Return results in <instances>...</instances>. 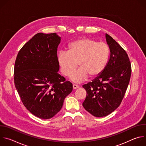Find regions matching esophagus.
I'll return each mask as SVG.
<instances>
[{
	"instance_id": "obj_1",
	"label": "esophagus",
	"mask_w": 146,
	"mask_h": 146,
	"mask_svg": "<svg viewBox=\"0 0 146 146\" xmlns=\"http://www.w3.org/2000/svg\"><path fill=\"white\" fill-rule=\"evenodd\" d=\"M79 88V86L78 85H76V84H73V90H76L77 88Z\"/></svg>"
}]
</instances>
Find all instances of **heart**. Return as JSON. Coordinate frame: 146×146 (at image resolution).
Returning <instances> with one entry per match:
<instances>
[{"label": "heart", "mask_w": 146, "mask_h": 146, "mask_svg": "<svg viewBox=\"0 0 146 146\" xmlns=\"http://www.w3.org/2000/svg\"><path fill=\"white\" fill-rule=\"evenodd\" d=\"M110 55L109 46L95 40L82 38L70 43L68 52L61 51L57 56L60 72L65 76H70L77 68H80L70 76L74 82L86 80L90 76H99L105 69Z\"/></svg>", "instance_id": "b5f03b06"}]
</instances>
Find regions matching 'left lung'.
Returning a JSON list of instances; mask_svg holds the SVG:
<instances>
[{"instance_id":"1","label":"left lung","mask_w":146,"mask_h":146,"mask_svg":"<svg viewBox=\"0 0 146 146\" xmlns=\"http://www.w3.org/2000/svg\"><path fill=\"white\" fill-rule=\"evenodd\" d=\"M110 52L107 65L92 82L83 85L87 96L84 108L96 117H105L121 104L131 75V65L128 54L110 36L106 33Z\"/></svg>"}]
</instances>
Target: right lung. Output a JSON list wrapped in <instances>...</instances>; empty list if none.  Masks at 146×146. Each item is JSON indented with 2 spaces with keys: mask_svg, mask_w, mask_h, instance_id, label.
Wrapping results in <instances>:
<instances>
[{
  "mask_svg": "<svg viewBox=\"0 0 146 146\" xmlns=\"http://www.w3.org/2000/svg\"><path fill=\"white\" fill-rule=\"evenodd\" d=\"M60 37L56 33H38L18 53L14 66V84L25 107L41 119L58 113L73 90L58 72L57 48Z\"/></svg>",
  "mask_w": 146,
  "mask_h": 146,
  "instance_id": "obj_1",
  "label": "right lung"
}]
</instances>
